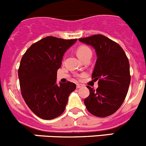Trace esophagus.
Here are the masks:
<instances>
[{"instance_id":"obj_1","label":"esophagus","mask_w":146,"mask_h":146,"mask_svg":"<svg viewBox=\"0 0 146 146\" xmlns=\"http://www.w3.org/2000/svg\"><path fill=\"white\" fill-rule=\"evenodd\" d=\"M76 87H77V88H80L83 87V85L77 84V85H76Z\"/></svg>"}]
</instances>
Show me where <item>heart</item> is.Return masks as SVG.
<instances>
[{"label":"heart","mask_w":146,"mask_h":146,"mask_svg":"<svg viewBox=\"0 0 146 146\" xmlns=\"http://www.w3.org/2000/svg\"><path fill=\"white\" fill-rule=\"evenodd\" d=\"M77 55L80 59H83L87 56L91 55L92 56V50L89 47L86 46H81L78 48L77 49Z\"/></svg>","instance_id":"obj_1"}]
</instances>
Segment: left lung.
I'll use <instances>...</instances> for the list:
<instances>
[{
    "instance_id": "1",
    "label": "left lung",
    "mask_w": 146,
    "mask_h": 146,
    "mask_svg": "<svg viewBox=\"0 0 146 146\" xmlns=\"http://www.w3.org/2000/svg\"><path fill=\"white\" fill-rule=\"evenodd\" d=\"M94 48L97 60L92 79L98 80L96 90L88 86L90 95L84 100L88 112L100 118L113 114L123 103L131 82L128 59L122 48L98 34L78 39Z\"/></svg>"
}]
</instances>
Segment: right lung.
<instances>
[{"instance_id": "right-lung-1", "label": "right lung", "mask_w": 146, "mask_h": 146, "mask_svg": "<svg viewBox=\"0 0 146 146\" xmlns=\"http://www.w3.org/2000/svg\"><path fill=\"white\" fill-rule=\"evenodd\" d=\"M77 39L42 38L31 45L21 58L18 68L21 94L31 111L44 120H51L65 111L75 83L57 85V70L66 50Z\"/></svg>"}]
</instances>
